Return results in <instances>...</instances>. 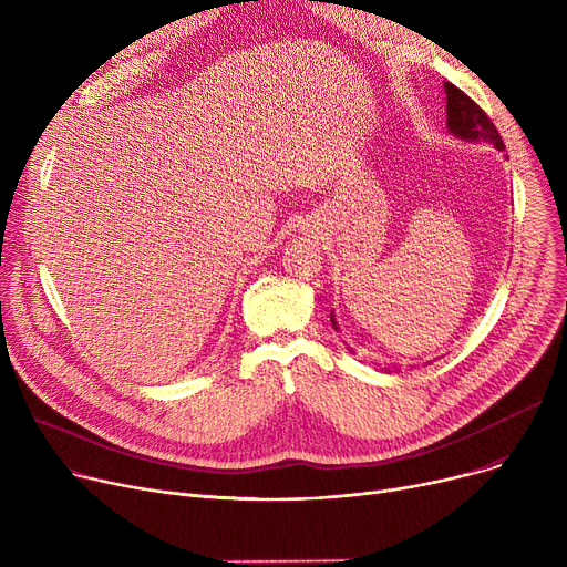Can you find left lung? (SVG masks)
Returning <instances> with one entry per match:
<instances>
[{
	"mask_svg": "<svg viewBox=\"0 0 567 567\" xmlns=\"http://www.w3.org/2000/svg\"><path fill=\"white\" fill-rule=\"evenodd\" d=\"M443 89H445V112H449V128H451V133L462 137V140L487 142V144L496 146L498 152H503L505 144H503L496 126L492 124V118L485 114V110L475 101H471L462 92V89H457L455 84L445 82ZM331 323H333V329L338 331L333 312H331ZM349 351H353V349H349Z\"/></svg>",
	"mask_w": 567,
	"mask_h": 567,
	"instance_id": "left-lung-1",
	"label": "left lung"
}]
</instances>
